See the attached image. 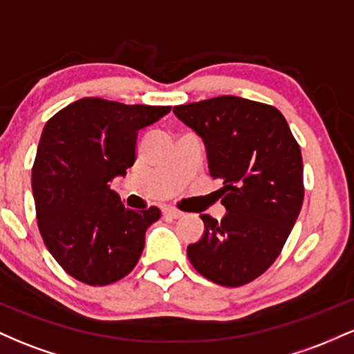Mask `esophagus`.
Wrapping results in <instances>:
<instances>
[{
    "label": "esophagus",
    "mask_w": 354,
    "mask_h": 354,
    "mask_svg": "<svg viewBox=\"0 0 354 354\" xmlns=\"http://www.w3.org/2000/svg\"><path fill=\"white\" fill-rule=\"evenodd\" d=\"M165 214H166V216H171V218H181L183 211L174 208V206H168V208H165Z\"/></svg>",
    "instance_id": "34e87169"
}]
</instances>
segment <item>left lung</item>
<instances>
[{
  "mask_svg": "<svg viewBox=\"0 0 354 354\" xmlns=\"http://www.w3.org/2000/svg\"><path fill=\"white\" fill-rule=\"evenodd\" d=\"M173 111L205 141L228 211L221 221L201 214L205 234L188 246L191 265L221 286L251 283L276 261L301 211L298 141L274 106L239 96L178 104Z\"/></svg>",
  "mask_w": 354,
  "mask_h": 354,
  "instance_id": "1",
  "label": "left lung"
}]
</instances>
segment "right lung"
Here are the masks:
<instances>
[{"label": "right lung", "instance_id": "1", "mask_svg": "<svg viewBox=\"0 0 354 354\" xmlns=\"http://www.w3.org/2000/svg\"><path fill=\"white\" fill-rule=\"evenodd\" d=\"M171 106L81 98L48 120L31 185L36 219L53 258L89 286H106L133 271L156 206L135 211L109 189L136 160L138 131Z\"/></svg>", "mask_w": 354, "mask_h": 354}]
</instances>
